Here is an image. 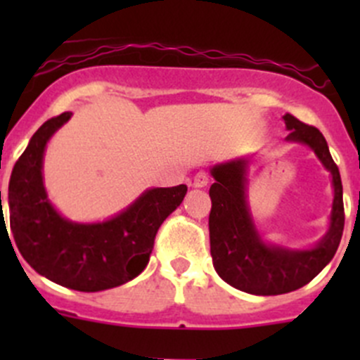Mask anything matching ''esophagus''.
<instances>
[{
  "mask_svg": "<svg viewBox=\"0 0 360 360\" xmlns=\"http://www.w3.org/2000/svg\"><path fill=\"white\" fill-rule=\"evenodd\" d=\"M207 184H209V174L203 172V170L195 174V177H193V186L195 188H205Z\"/></svg>",
  "mask_w": 360,
  "mask_h": 360,
  "instance_id": "esophagus-1",
  "label": "esophagus"
}]
</instances>
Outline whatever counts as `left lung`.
Here are the masks:
<instances>
[{
  "label": "left lung",
  "mask_w": 360,
  "mask_h": 360,
  "mask_svg": "<svg viewBox=\"0 0 360 360\" xmlns=\"http://www.w3.org/2000/svg\"><path fill=\"white\" fill-rule=\"evenodd\" d=\"M284 122L289 130L285 141L311 148L333 177L335 198L329 230L314 249L291 250L263 242L250 216L245 195L248 160L238 158L210 169L216 181L209 190L212 202L209 233L214 268L226 284L257 296L285 294L307 285L333 259L345 226L340 170L324 136L319 129L300 122L289 112L284 115Z\"/></svg>",
  "instance_id": "1"
}]
</instances>
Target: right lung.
<instances>
[{
	"instance_id": "obj_1",
	"label": "right lung",
	"mask_w": 360,
	"mask_h": 360,
	"mask_svg": "<svg viewBox=\"0 0 360 360\" xmlns=\"http://www.w3.org/2000/svg\"><path fill=\"white\" fill-rule=\"evenodd\" d=\"M71 115L46 120L17 160L8 186L10 228L22 257L39 275L75 291L97 292L125 284L146 268L158 228L188 188H151L103 223L63 217L49 202L41 170L46 143Z\"/></svg>"
}]
</instances>
